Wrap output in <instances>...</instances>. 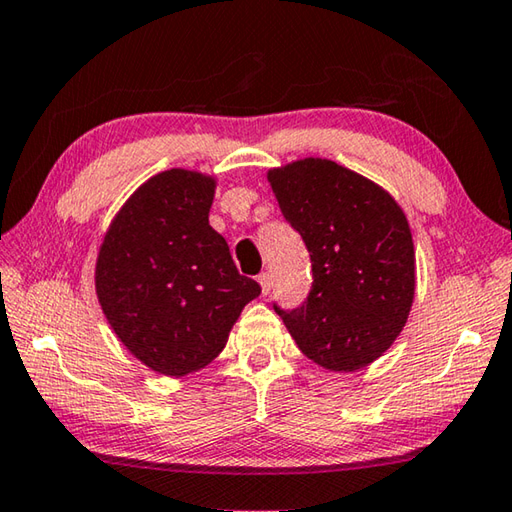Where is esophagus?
I'll return each instance as SVG.
<instances>
[{
    "label": "esophagus",
    "mask_w": 512,
    "mask_h": 512,
    "mask_svg": "<svg viewBox=\"0 0 512 512\" xmlns=\"http://www.w3.org/2000/svg\"><path fill=\"white\" fill-rule=\"evenodd\" d=\"M258 283H260V289H263V296H267L269 292H272V274L269 272H263L258 276Z\"/></svg>",
    "instance_id": "esophagus-1"
}]
</instances>
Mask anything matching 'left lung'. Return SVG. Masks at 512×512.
Instances as JSON below:
<instances>
[{
  "mask_svg": "<svg viewBox=\"0 0 512 512\" xmlns=\"http://www.w3.org/2000/svg\"><path fill=\"white\" fill-rule=\"evenodd\" d=\"M283 216L310 252L312 289L281 314L301 352L334 372H352L388 350L414 298V247L394 198L325 158L267 173Z\"/></svg>",
  "mask_w": 512,
  "mask_h": 512,
  "instance_id": "8db88e82",
  "label": "left lung"
}]
</instances>
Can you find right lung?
Instances as JSON below:
<instances>
[{"label":"right lung","instance_id":"add662e5","mask_svg":"<svg viewBox=\"0 0 512 512\" xmlns=\"http://www.w3.org/2000/svg\"><path fill=\"white\" fill-rule=\"evenodd\" d=\"M214 180L169 169L144 182L115 216L95 267L106 321L147 368L182 376L223 350L260 294L209 225Z\"/></svg>","mask_w":512,"mask_h":512}]
</instances>
